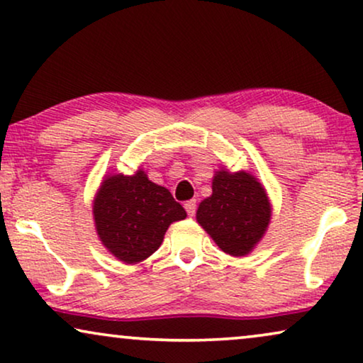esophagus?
<instances>
[{"label":"esophagus","instance_id":"obj_1","mask_svg":"<svg viewBox=\"0 0 363 363\" xmlns=\"http://www.w3.org/2000/svg\"><path fill=\"white\" fill-rule=\"evenodd\" d=\"M185 210L188 213V216H195L196 213V201L195 200H190L185 203Z\"/></svg>","mask_w":363,"mask_h":363}]
</instances>
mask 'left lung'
<instances>
[{
  "mask_svg": "<svg viewBox=\"0 0 363 363\" xmlns=\"http://www.w3.org/2000/svg\"><path fill=\"white\" fill-rule=\"evenodd\" d=\"M211 196L196 210V221L226 255H250L271 223L272 206L266 188L250 172L220 168L211 182Z\"/></svg>",
  "mask_w": 363,
  "mask_h": 363,
  "instance_id": "1",
  "label": "left lung"
}]
</instances>
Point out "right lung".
<instances>
[{
    "instance_id": "add662e5",
    "label": "right lung",
    "mask_w": 363,
    "mask_h": 363,
    "mask_svg": "<svg viewBox=\"0 0 363 363\" xmlns=\"http://www.w3.org/2000/svg\"><path fill=\"white\" fill-rule=\"evenodd\" d=\"M94 223L104 247L125 264L152 256L168 226L186 218L165 186L148 180L138 168L133 175H107L94 196Z\"/></svg>"
}]
</instances>
